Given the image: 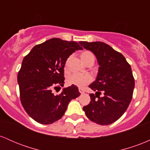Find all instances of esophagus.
<instances>
[{
    "mask_svg": "<svg viewBox=\"0 0 150 150\" xmlns=\"http://www.w3.org/2000/svg\"><path fill=\"white\" fill-rule=\"evenodd\" d=\"M79 92H80V94H83V93H85V92H84L83 89H80V88H79Z\"/></svg>",
    "mask_w": 150,
    "mask_h": 150,
    "instance_id": "1",
    "label": "esophagus"
}]
</instances>
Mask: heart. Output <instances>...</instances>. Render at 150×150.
<instances>
[{
  "instance_id": "1",
  "label": "heart",
  "mask_w": 150,
  "mask_h": 150,
  "mask_svg": "<svg viewBox=\"0 0 150 150\" xmlns=\"http://www.w3.org/2000/svg\"><path fill=\"white\" fill-rule=\"evenodd\" d=\"M81 59L83 61L85 64H88L90 62H94V54L89 51H85L82 52L80 55ZM68 60L67 61L66 63H68ZM92 77L91 75L86 74V75H81V74L75 73L73 75H70L68 78V83L69 85H75L79 87H83L89 82H92Z\"/></svg>"
}]
</instances>
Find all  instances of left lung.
I'll use <instances>...</instances> for the list:
<instances>
[{"instance_id":"left-lung-1","label":"left lung","mask_w":150,"mask_h":150,"mask_svg":"<svg viewBox=\"0 0 150 150\" xmlns=\"http://www.w3.org/2000/svg\"><path fill=\"white\" fill-rule=\"evenodd\" d=\"M79 43L95 55L99 65L96 80L89 85L96 93L89 94L91 101L83 111L92 122L111 124L125 113L131 101L135 87L131 67L121 53L104 42Z\"/></svg>"}]
</instances>
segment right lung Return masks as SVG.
Wrapping results in <instances>:
<instances>
[{
  "instance_id": "obj_1",
  "label": "right lung",
  "mask_w": 150,
  "mask_h": 150,
  "mask_svg": "<svg viewBox=\"0 0 150 150\" xmlns=\"http://www.w3.org/2000/svg\"><path fill=\"white\" fill-rule=\"evenodd\" d=\"M81 49L78 43L53 38L34 46L24 58L18 75L20 101L35 121L47 125L61 119L70 101L80 95L73 85L56 95L53 89L63 85L65 62Z\"/></svg>"
}]
</instances>
